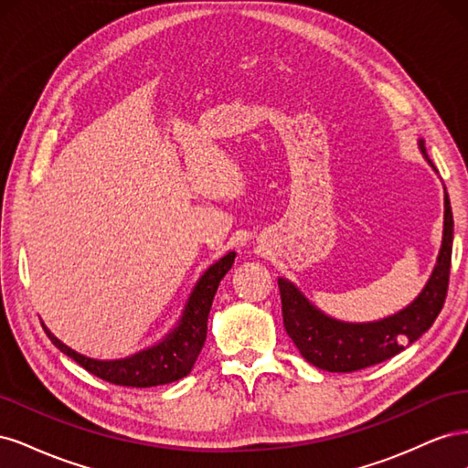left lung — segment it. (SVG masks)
<instances>
[{"label":"left lung","instance_id":"obj_1","mask_svg":"<svg viewBox=\"0 0 468 468\" xmlns=\"http://www.w3.org/2000/svg\"><path fill=\"white\" fill-rule=\"evenodd\" d=\"M420 150L431 167L433 162L426 152L423 140H418ZM435 169V167H433ZM452 251V212L445 191V220L443 242L439 250L437 265L428 285L418 299L400 313L385 320L351 324L325 316L291 281L279 279L282 324L289 337L299 347L301 356L318 369L330 373H351L387 361L400 353L406 346L431 328L447 296Z\"/></svg>","mask_w":468,"mask_h":468}]
</instances>
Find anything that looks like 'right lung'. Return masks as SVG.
<instances>
[{
	"label": "right lung",
	"instance_id": "right-lung-1",
	"mask_svg": "<svg viewBox=\"0 0 468 468\" xmlns=\"http://www.w3.org/2000/svg\"><path fill=\"white\" fill-rule=\"evenodd\" d=\"M234 258L236 253L230 251L207 269L205 275L197 282L189 296L177 328L169 332L158 346L138 351L126 359L97 361L86 357L81 356V353L74 351L72 347L64 346L45 324H42V328H45L50 342L62 353H66L68 357H72L78 365L83 367V369L111 382V385L133 388L167 385V382L187 377L197 357H199L207 339V320L212 306V299H215L220 279L230 271Z\"/></svg>",
	"mask_w": 468,
	"mask_h": 468
}]
</instances>
